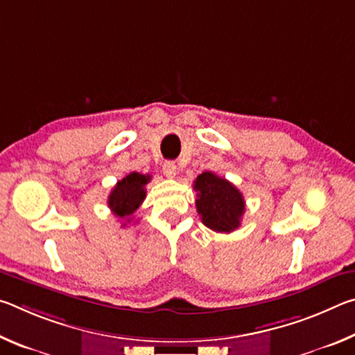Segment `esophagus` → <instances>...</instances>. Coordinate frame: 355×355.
Returning <instances> with one entry per match:
<instances>
[{"label":"esophagus","mask_w":355,"mask_h":355,"mask_svg":"<svg viewBox=\"0 0 355 355\" xmlns=\"http://www.w3.org/2000/svg\"><path fill=\"white\" fill-rule=\"evenodd\" d=\"M163 172H164V175L167 178L175 177L177 175V166H175V163H173V161H166L164 166H163Z\"/></svg>","instance_id":"34e87169"}]
</instances>
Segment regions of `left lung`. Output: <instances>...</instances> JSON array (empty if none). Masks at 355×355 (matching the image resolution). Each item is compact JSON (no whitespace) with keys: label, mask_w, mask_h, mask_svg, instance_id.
Returning <instances> with one entry per match:
<instances>
[{"label":"left lung","mask_w":355,"mask_h":355,"mask_svg":"<svg viewBox=\"0 0 355 355\" xmlns=\"http://www.w3.org/2000/svg\"><path fill=\"white\" fill-rule=\"evenodd\" d=\"M194 189L197 213L208 228L230 233L241 225L245 202L236 186L213 172H203L196 178Z\"/></svg>","instance_id":"1"}]
</instances>
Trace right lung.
Returning <instances> with one entry per match:
<instances>
[{
    "label": "right lung",
    "mask_w": 355,
    "mask_h": 355,
    "mask_svg": "<svg viewBox=\"0 0 355 355\" xmlns=\"http://www.w3.org/2000/svg\"><path fill=\"white\" fill-rule=\"evenodd\" d=\"M148 182L150 175H142L139 172L128 173L112 188L107 197V207L119 219L130 222L131 216L146 199V184ZM127 222H123V225H127Z\"/></svg>",
    "instance_id": "1"
}]
</instances>
